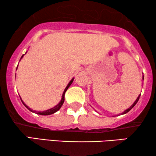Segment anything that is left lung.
I'll return each instance as SVG.
<instances>
[{
  "mask_svg": "<svg viewBox=\"0 0 156 156\" xmlns=\"http://www.w3.org/2000/svg\"><path fill=\"white\" fill-rule=\"evenodd\" d=\"M144 76H143V80H144ZM140 94H139V95H138V97H137V99H136V101H134V103H133V104H132V105H131V106H130V107H129V108H127V109H126V110H125V111H124V112H122V113H121V114H120V115H123V114H126V113H128V112H129V111H130V110H131V108H133V106L136 105V103H137V102H138V100H139V98H140Z\"/></svg>",
  "mask_w": 156,
  "mask_h": 156,
  "instance_id": "8db88e82",
  "label": "left lung"
}]
</instances>
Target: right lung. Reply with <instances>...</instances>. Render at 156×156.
Wrapping results in <instances>:
<instances>
[{
  "instance_id": "obj_1",
  "label": "right lung",
  "mask_w": 156,
  "mask_h": 156,
  "mask_svg": "<svg viewBox=\"0 0 156 156\" xmlns=\"http://www.w3.org/2000/svg\"><path fill=\"white\" fill-rule=\"evenodd\" d=\"M26 53H27V52H25V54H26ZM23 56H24V55H23V56L21 57L20 59L23 58ZM74 78H72V80H71V81H70V82H69V84H67V86L66 87L65 89V90H64V91H63L62 96V99H61V101L59 102V104H57V105L55 106H54V107H53V108H50V109H48V110H46V111H43V112H37V111H33V109H31L30 108H29V106H27L26 105V104H25L24 103V102L23 101V100L21 99V98H20L21 101H22L23 104H24L25 107H26V108H27V109H29L30 111L31 112L35 113V114H40V115H43V116H47V115H50V114H54V113L57 112V111H59V109H60V108L62 107V104H63V103H64V101H65V92H66V91L67 90V89L69 88V87L70 85H71V84H72V82H73V81H74Z\"/></svg>"
}]
</instances>
